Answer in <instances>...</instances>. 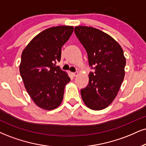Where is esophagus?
<instances>
[{
  "label": "esophagus",
  "mask_w": 146,
  "mask_h": 146,
  "mask_svg": "<svg viewBox=\"0 0 146 146\" xmlns=\"http://www.w3.org/2000/svg\"><path fill=\"white\" fill-rule=\"evenodd\" d=\"M72 74L73 76L76 77L78 75V72H72Z\"/></svg>",
  "instance_id": "1"
}]
</instances>
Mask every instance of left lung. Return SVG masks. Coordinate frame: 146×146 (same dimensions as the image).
Returning a JSON list of instances; mask_svg holds the SVG:
<instances>
[{"label":"left lung","instance_id":"8db88e82","mask_svg":"<svg viewBox=\"0 0 146 146\" xmlns=\"http://www.w3.org/2000/svg\"><path fill=\"white\" fill-rule=\"evenodd\" d=\"M75 35L86 49L89 66V84L81 89L84 104L101 110L114 101L125 77L126 59L123 48L112 37L88 26H76Z\"/></svg>","mask_w":146,"mask_h":146}]
</instances>
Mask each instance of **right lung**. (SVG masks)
I'll list each match as a JSON object with an SVG mask.
<instances>
[{
  "label": "right lung",
  "instance_id": "add662e5",
  "mask_svg": "<svg viewBox=\"0 0 146 146\" xmlns=\"http://www.w3.org/2000/svg\"><path fill=\"white\" fill-rule=\"evenodd\" d=\"M73 30V26H67L44 30L28 43L21 53L19 72L24 87L40 108L51 110L62 102L65 87L70 78L55 64L60 61L62 46Z\"/></svg>",
  "mask_w": 146,
  "mask_h": 146
}]
</instances>
